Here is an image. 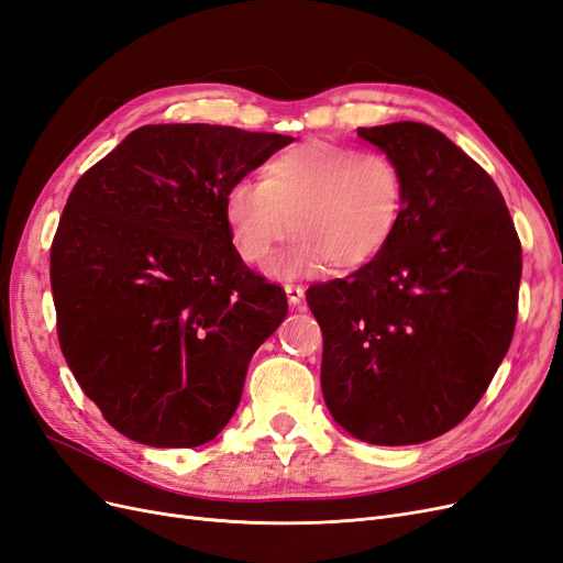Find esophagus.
Listing matches in <instances>:
<instances>
[{"instance_id": "obj_1", "label": "esophagus", "mask_w": 563, "mask_h": 563, "mask_svg": "<svg viewBox=\"0 0 563 563\" xmlns=\"http://www.w3.org/2000/svg\"><path fill=\"white\" fill-rule=\"evenodd\" d=\"M287 301L292 306H299L303 301V287L301 285H285Z\"/></svg>"}]
</instances>
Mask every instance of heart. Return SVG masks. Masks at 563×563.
Wrapping results in <instances>:
<instances>
[{
	"label": "heart",
	"mask_w": 563,
	"mask_h": 563,
	"mask_svg": "<svg viewBox=\"0 0 563 563\" xmlns=\"http://www.w3.org/2000/svg\"><path fill=\"white\" fill-rule=\"evenodd\" d=\"M405 206V179L384 152L308 140L271 156L260 179H233L224 222L233 252L264 266L289 229L297 243L278 264L283 276L313 274L324 264L351 271L390 243Z\"/></svg>",
	"instance_id": "b5f03b06"
}]
</instances>
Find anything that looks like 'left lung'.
Returning <instances> with one entry per match:
<instances>
[{"mask_svg":"<svg viewBox=\"0 0 563 563\" xmlns=\"http://www.w3.org/2000/svg\"><path fill=\"white\" fill-rule=\"evenodd\" d=\"M402 170L390 243L349 278L308 287L322 330L320 386L353 438H440L482 400L510 349L521 245L488 173L416 121L357 129Z\"/></svg>","mask_w":563,"mask_h":563,"instance_id":"1","label":"left lung"}]
</instances>
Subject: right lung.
Listing matches in <instances>:
<instances>
[{
    "label": "right lung",
    "instance_id": "obj_1",
    "mask_svg": "<svg viewBox=\"0 0 563 563\" xmlns=\"http://www.w3.org/2000/svg\"><path fill=\"white\" fill-rule=\"evenodd\" d=\"M295 137L142 125L81 175L51 245L67 365L133 442L201 446L231 421L247 365L287 316L283 287L233 252L224 191Z\"/></svg>",
    "mask_w": 563,
    "mask_h": 563
}]
</instances>
